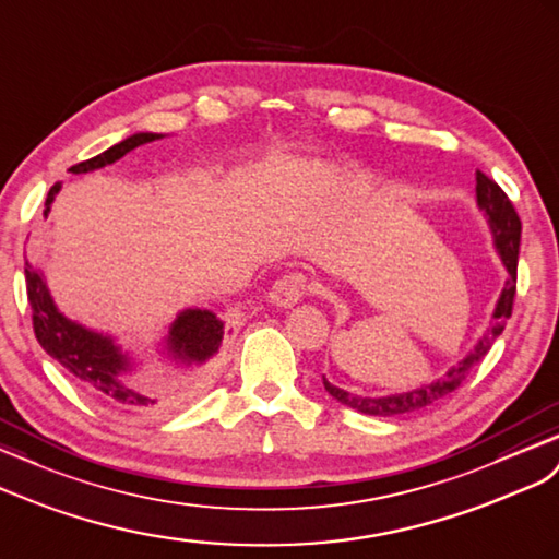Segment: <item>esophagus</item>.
I'll return each mask as SVG.
<instances>
[{"instance_id": "1", "label": "esophagus", "mask_w": 559, "mask_h": 559, "mask_svg": "<svg viewBox=\"0 0 559 559\" xmlns=\"http://www.w3.org/2000/svg\"><path fill=\"white\" fill-rule=\"evenodd\" d=\"M313 288H317V283L311 281V276L302 274V271H290V274H283L274 283V288H271L269 297H271V302L278 307H293L302 297L311 295Z\"/></svg>"}]
</instances>
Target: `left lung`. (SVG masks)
Instances as JSON below:
<instances>
[{
    "label": "left lung",
    "instance_id": "obj_1",
    "mask_svg": "<svg viewBox=\"0 0 559 559\" xmlns=\"http://www.w3.org/2000/svg\"><path fill=\"white\" fill-rule=\"evenodd\" d=\"M477 203L479 207L486 212L489 217L491 231L496 238V248L500 252V260H503L510 278L506 281V288L500 293V299L493 311V321L489 333H486L479 345L475 347L469 356L453 366L447 376L441 380L425 384L420 390H413L406 394H392V396H356L349 394L345 390L335 388V384L328 382L323 378L325 392L331 394L333 399H337L340 404H345L349 408H356L366 413V416H380V418H396V416H406V413L420 411L429 404H437L439 399L453 394L461 384L465 382V378L472 373V368L479 366V361L486 356V352L491 349V342L503 333L506 321L512 317V305H514V293H518V254H520V236H522V222L520 214L514 210L512 200L506 195V191L500 186L484 175V171H477Z\"/></svg>",
    "mask_w": 559,
    "mask_h": 559
}]
</instances>
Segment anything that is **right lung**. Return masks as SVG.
I'll list each match as a JSON object with an SVG mask.
<instances>
[{
	"label": "right lung",
	"mask_w": 559,
	"mask_h": 559,
	"mask_svg": "<svg viewBox=\"0 0 559 559\" xmlns=\"http://www.w3.org/2000/svg\"><path fill=\"white\" fill-rule=\"evenodd\" d=\"M160 139V134L141 132L130 139H124L116 146L104 151L102 155L90 157V160L78 163L68 171L80 175V171H92L104 165H110L120 160L124 153ZM61 186L53 183L47 195V210L51 205L53 195L59 193ZM25 288H27V302L33 309V331L35 337L51 359L59 361L70 376L84 382L87 388L106 396L108 402L116 404L118 408L132 413L139 418H155L160 413L175 408L181 404L186 394H189V384H181L177 390H151L139 388L130 378V361L127 356L116 347V342L106 335H98L87 331L73 321H68L59 309L53 307V299L49 295V288L39 271L25 262ZM224 337V323L214 317L207 309H186L181 311L177 321L169 328L167 349L175 359H179L186 366H203L207 364L214 354L222 347Z\"/></svg>",
	"instance_id": "obj_1"
}]
</instances>
